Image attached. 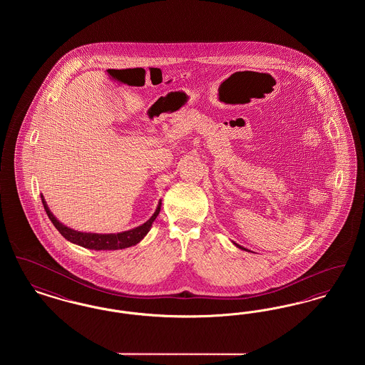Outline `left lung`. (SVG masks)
Listing matches in <instances>:
<instances>
[{"label":"left lung","instance_id":"left-lung-1","mask_svg":"<svg viewBox=\"0 0 365 365\" xmlns=\"http://www.w3.org/2000/svg\"><path fill=\"white\" fill-rule=\"evenodd\" d=\"M237 246H238V247H240V249H243V250H245V247H242V246H240V245H237Z\"/></svg>","mask_w":365,"mask_h":365}]
</instances>
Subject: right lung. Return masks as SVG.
<instances>
[{
	"label": "right lung",
	"instance_id": "obj_1",
	"mask_svg": "<svg viewBox=\"0 0 365 365\" xmlns=\"http://www.w3.org/2000/svg\"><path fill=\"white\" fill-rule=\"evenodd\" d=\"M41 198H42V204L45 207V210H46L53 226L58 230V232L66 240H68L70 242L76 243L79 246L87 247V249H94V250H116V249H124V247L137 245L150 230L152 223L156 220L157 215L160 213V205H161V202H160L153 216L142 226L135 227L133 230L119 232V234H91V232H79V231L71 230L68 227L61 225L48 208L46 202L43 200V195H41Z\"/></svg>",
	"mask_w": 365,
	"mask_h": 365
}]
</instances>
